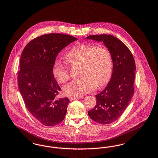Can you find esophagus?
<instances>
[{"label":"esophagus","instance_id":"34e87169","mask_svg":"<svg viewBox=\"0 0 158 158\" xmlns=\"http://www.w3.org/2000/svg\"><path fill=\"white\" fill-rule=\"evenodd\" d=\"M78 97H69V99L70 101H73V100H75L76 98H77Z\"/></svg>","mask_w":158,"mask_h":158}]
</instances>
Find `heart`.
Wrapping results in <instances>:
<instances>
[{
	"label": "heart",
	"mask_w": 158,
	"mask_h": 158,
	"mask_svg": "<svg viewBox=\"0 0 158 158\" xmlns=\"http://www.w3.org/2000/svg\"><path fill=\"white\" fill-rule=\"evenodd\" d=\"M66 59L72 63L82 64V78L75 80L63 87V92L69 96H81L102 87L109 81L112 74L113 57L104 46L79 44L69 50ZM54 77L60 83L70 78L68 63L60 59L55 60L52 68Z\"/></svg>",
	"instance_id": "obj_1"
}]
</instances>
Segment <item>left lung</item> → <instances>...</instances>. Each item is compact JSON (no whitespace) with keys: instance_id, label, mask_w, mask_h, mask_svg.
<instances>
[{"instance_id":"8db88e82","label":"left lung","mask_w":158,"mask_h":158,"mask_svg":"<svg viewBox=\"0 0 158 158\" xmlns=\"http://www.w3.org/2000/svg\"><path fill=\"white\" fill-rule=\"evenodd\" d=\"M86 38L102 41L112 55L111 79L105 89L95 95L97 104L88 111L92 120L101 124H110L120 117L134 94L135 61L126 45L113 35H92Z\"/></svg>"}]
</instances>
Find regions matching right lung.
Listing matches in <instances>:
<instances>
[{
  "label": "right lung",
  "mask_w": 158,
  "mask_h": 158,
  "mask_svg": "<svg viewBox=\"0 0 158 158\" xmlns=\"http://www.w3.org/2000/svg\"><path fill=\"white\" fill-rule=\"evenodd\" d=\"M73 36L47 34L30 41L21 54L18 87L27 110L38 121L54 126L64 120L70 102L56 97L61 90L52 72L57 54L77 40Z\"/></svg>",
  "instance_id": "right-lung-1"
}]
</instances>
